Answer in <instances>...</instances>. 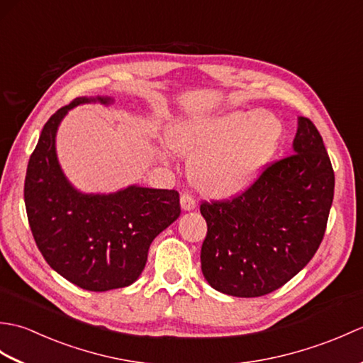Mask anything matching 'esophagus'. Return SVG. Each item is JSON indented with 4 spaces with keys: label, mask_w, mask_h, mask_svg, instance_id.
<instances>
[{
    "label": "esophagus",
    "mask_w": 363,
    "mask_h": 363,
    "mask_svg": "<svg viewBox=\"0 0 363 363\" xmlns=\"http://www.w3.org/2000/svg\"><path fill=\"white\" fill-rule=\"evenodd\" d=\"M195 207H196L195 199L191 198L190 195H182V196H181V209H182L184 212H190V211H194Z\"/></svg>",
    "instance_id": "obj_1"
}]
</instances>
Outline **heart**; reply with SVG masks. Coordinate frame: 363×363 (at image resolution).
Masks as SVG:
<instances>
[{"instance_id":"1","label":"heart","mask_w":363,"mask_h":363,"mask_svg":"<svg viewBox=\"0 0 363 363\" xmlns=\"http://www.w3.org/2000/svg\"><path fill=\"white\" fill-rule=\"evenodd\" d=\"M281 121L268 112H229L212 118H177L165 140L189 159V179L199 194L230 198L256 181L279 146Z\"/></svg>"}]
</instances>
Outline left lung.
Listing matches in <instances>:
<instances>
[{"instance_id": "obj_1", "label": "left lung", "mask_w": 363, "mask_h": 363, "mask_svg": "<svg viewBox=\"0 0 363 363\" xmlns=\"http://www.w3.org/2000/svg\"><path fill=\"white\" fill-rule=\"evenodd\" d=\"M334 169L313 123L298 117L291 156L269 165L233 201L203 203L201 269L225 295L277 290L309 264L325 235Z\"/></svg>"}]
</instances>
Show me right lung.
Returning <instances> with one entry per match:
<instances>
[{
    "label": "right lung",
    "instance_id": "right-lung-1",
    "mask_svg": "<svg viewBox=\"0 0 363 363\" xmlns=\"http://www.w3.org/2000/svg\"><path fill=\"white\" fill-rule=\"evenodd\" d=\"M111 96H81L51 115L30 154L25 204L34 240L48 265L90 291L134 284L151 242L181 213L176 190L133 184L112 194H84L59 164L56 135L73 107L113 104Z\"/></svg>",
    "mask_w": 363,
    "mask_h": 363
}]
</instances>
